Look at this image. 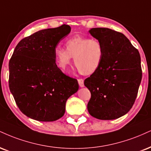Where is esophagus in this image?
<instances>
[{"label":"esophagus","mask_w":151,"mask_h":151,"mask_svg":"<svg viewBox=\"0 0 151 151\" xmlns=\"http://www.w3.org/2000/svg\"><path fill=\"white\" fill-rule=\"evenodd\" d=\"M78 83H79V86H80V87L84 86V83H83V79H78Z\"/></svg>","instance_id":"1"}]
</instances>
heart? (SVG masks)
<instances>
[{
    "mask_svg": "<svg viewBox=\"0 0 151 151\" xmlns=\"http://www.w3.org/2000/svg\"><path fill=\"white\" fill-rule=\"evenodd\" d=\"M66 50L60 46L54 50L57 66L67 72L72 58L79 72L85 75L92 74L102 65L104 48L101 41L80 35H76L65 41Z\"/></svg>",
    "mask_w": 151,
    "mask_h": 151,
    "instance_id": "heart-1",
    "label": "heart"
}]
</instances>
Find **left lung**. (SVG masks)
<instances>
[{"mask_svg": "<svg viewBox=\"0 0 151 151\" xmlns=\"http://www.w3.org/2000/svg\"><path fill=\"white\" fill-rule=\"evenodd\" d=\"M90 34L102 43L104 55L99 70L84 81L91 92L89 114L103 120L124 115L137 99L142 78L139 50L124 34L108 28H93Z\"/></svg>", "mask_w": 151, "mask_h": 151, "instance_id": "left-lung-1", "label": "left lung"}]
</instances>
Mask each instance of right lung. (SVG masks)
Instances as JSON below:
<instances>
[{"mask_svg":"<svg viewBox=\"0 0 151 151\" xmlns=\"http://www.w3.org/2000/svg\"><path fill=\"white\" fill-rule=\"evenodd\" d=\"M69 25L46 29L22 39L9 62V87L20 111L41 122L63 117L77 80L58 68L54 50L70 34Z\"/></svg>","mask_w":151,"mask_h":151,"instance_id":"obj_1","label":"right lung"}]
</instances>
